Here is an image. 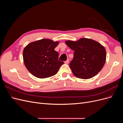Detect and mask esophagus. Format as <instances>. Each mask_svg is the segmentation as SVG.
I'll use <instances>...</instances> for the list:
<instances>
[{
  "mask_svg": "<svg viewBox=\"0 0 123 123\" xmlns=\"http://www.w3.org/2000/svg\"><path fill=\"white\" fill-rule=\"evenodd\" d=\"M69 59H68L66 61H65V64H68V63H69Z\"/></svg>",
  "mask_w": 123,
  "mask_h": 123,
  "instance_id": "obj_1",
  "label": "esophagus"
}]
</instances>
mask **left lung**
<instances>
[{
    "instance_id": "obj_1",
    "label": "left lung",
    "mask_w": 123,
    "mask_h": 123,
    "mask_svg": "<svg viewBox=\"0 0 123 123\" xmlns=\"http://www.w3.org/2000/svg\"><path fill=\"white\" fill-rule=\"evenodd\" d=\"M65 43L74 51L69 65L75 76L81 79H90L102 70L106 62V52L101 44L86 38L76 42L67 40Z\"/></svg>"
}]
</instances>
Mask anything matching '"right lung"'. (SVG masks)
<instances>
[{
    "instance_id": "1",
    "label": "right lung",
    "mask_w": 123,
    "mask_h": 123,
    "mask_svg": "<svg viewBox=\"0 0 123 123\" xmlns=\"http://www.w3.org/2000/svg\"><path fill=\"white\" fill-rule=\"evenodd\" d=\"M59 43L49 39H43L28 44L23 51L26 68L32 75L40 79L56 74L64 62L58 60V53L54 49Z\"/></svg>"
}]
</instances>
